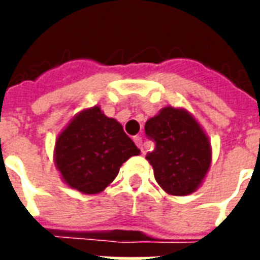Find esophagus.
<instances>
[{
	"mask_svg": "<svg viewBox=\"0 0 260 260\" xmlns=\"http://www.w3.org/2000/svg\"><path fill=\"white\" fill-rule=\"evenodd\" d=\"M134 142H135V143H136V146L141 149L142 153H145V150H143V143H142V138H141V136H134Z\"/></svg>",
	"mask_w": 260,
	"mask_h": 260,
	"instance_id": "1",
	"label": "esophagus"
}]
</instances>
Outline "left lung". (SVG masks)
I'll return each mask as SVG.
<instances>
[{"instance_id": "obj_1", "label": "left lung", "mask_w": 260, "mask_h": 260, "mask_svg": "<svg viewBox=\"0 0 260 260\" xmlns=\"http://www.w3.org/2000/svg\"><path fill=\"white\" fill-rule=\"evenodd\" d=\"M145 132L156 143L146 158L163 191L175 196L195 192L212 163L210 141L195 117L185 108L167 106L147 119Z\"/></svg>"}]
</instances>
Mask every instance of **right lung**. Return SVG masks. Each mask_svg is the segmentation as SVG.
Here are the masks:
<instances>
[{"mask_svg": "<svg viewBox=\"0 0 260 260\" xmlns=\"http://www.w3.org/2000/svg\"><path fill=\"white\" fill-rule=\"evenodd\" d=\"M139 153L122 125L94 106L76 114L59 134L54 163L67 185L94 195L115 180L122 163Z\"/></svg>", "mask_w": 260, "mask_h": 260, "instance_id": "add662e5", "label": "right lung"}]
</instances>
